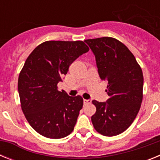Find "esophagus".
Here are the masks:
<instances>
[{"label":"esophagus","mask_w":160,"mask_h":160,"mask_svg":"<svg viewBox=\"0 0 160 160\" xmlns=\"http://www.w3.org/2000/svg\"><path fill=\"white\" fill-rule=\"evenodd\" d=\"M84 105H88V104H90V102H91V100L90 99H84Z\"/></svg>","instance_id":"obj_1"}]
</instances>
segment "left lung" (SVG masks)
<instances>
[{
  "mask_svg": "<svg viewBox=\"0 0 160 160\" xmlns=\"http://www.w3.org/2000/svg\"><path fill=\"white\" fill-rule=\"evenodd\" d=\"M96 58L100 78L107 82V102L93 100V126L105 136L118 135L136 118L142 101L143 75L140 66L123 43L111 37L87 39Z\"/></svg>",
  "mask_w": 160,
  "mask_h": 160,
  "instance_id": "left-lung-1",
  "label": "left lung"
}]
</instances>
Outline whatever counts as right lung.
<instances>
[{
	"label": "right lung",
	"instance_id": "right-lung-1",
	"mask_svg": "<svg viewBox=\"0 0 160 160\" xmlns=\"http://www.w3.org/2000/svg\"><path fill=\"white\" fill-rule=\"evenodd\" d=\"M89 47L82 41H47L29 55L18 78L21 107L29 125L42 136L62 138L73 131L83 98L59 91L69 66Z\"/></svg>",
	"mask_w": 160,
	"mask_h": 160
}]
</instances>
